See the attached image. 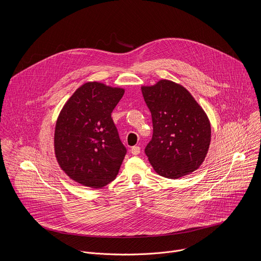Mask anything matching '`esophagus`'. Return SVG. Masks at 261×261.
Wrapping results in <instances>:
<instances>
[{
  "label": "esophagus",
  "mask_w": 261,
  "mask_h": 261,
  "mask_svg": "<svg viewBox=\"0 0 261 261\" xmlns=\"http://www.w3.org/2000/svg\"><path fill=\"white\" fill-rule=\"evenodd\" d=\"M131 153H132L133 155H138V154L140 153V147L137 146V145L132 146V147H131Z\"/></svg>",
  "instance_id": "34e87169"
}]
</instances>
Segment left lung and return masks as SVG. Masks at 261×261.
Listing matches in <instances>:
<instances>
[{
    "label": "left lung",
    "instance_id": "obj_1",
    "mask_svg": "<svg viewBox=\"0 0 261 261\" xmlns=\"http://www.w3.org/2000/svg\"><path fill=\"white\" fill-rule=\"evenodd\" d=\"M141 92L153 121V137L144 150L148 161L167 178L190 174L204 161L211 143L204 110L187 89L171 81L141 87Z\"/></svg>",
    "mask_w": 261,
    "mask_h": 261
}]
</instances>
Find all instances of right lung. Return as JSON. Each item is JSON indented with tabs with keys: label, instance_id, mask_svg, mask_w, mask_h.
I'll return each mask as SVG.
<instances>
[{
	"label": "right lung",
	"instance_id": "1",
	"mask_svg": "<svg viewBox=\"0 0 261 261\" xmlns=\"http://www.w3.org/2000/svg\"><path fill=\"white\" fill-rule=\"evenodd\" d=\"M124 89L92 82L80 87L62 108L55 153L65 173L87 187L102 188L119 173L127 153L111 113Z\"/></svg>",
	"mask_w": 261,
	"mask_h": 261
}]
</instances>
